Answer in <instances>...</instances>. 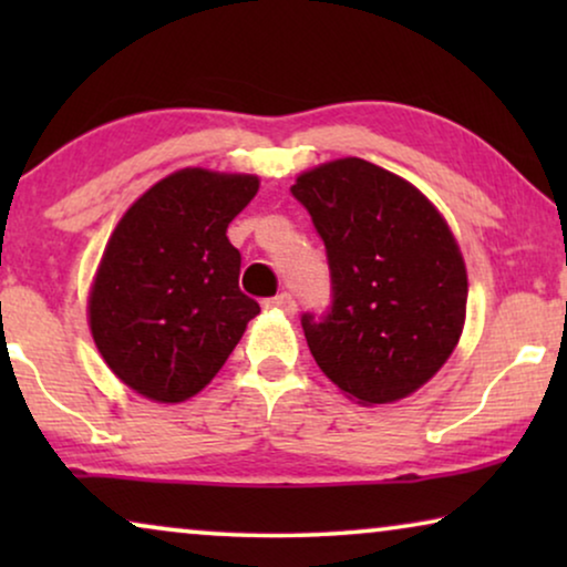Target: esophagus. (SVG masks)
Returning <instances> with one entry per match:
<instances>
[{"instance_id":"obj_1","label":"esophagus","mask_w":567,"mask_h":567,"mask_svg":"<svg viewBox=\"0 0 567 567\" xmlns=\"http://www.w3.org/2000/svg\"><path fill=\"white\" fill-rule=\"evenodd\" d=\"M266 307L268 309H281V312H286V315H293V312H297V299H293L289 291H284V293H278V297L268 299Z\"/></svg>"}]
</instances>
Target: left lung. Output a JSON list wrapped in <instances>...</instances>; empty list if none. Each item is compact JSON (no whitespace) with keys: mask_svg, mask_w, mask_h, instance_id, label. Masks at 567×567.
Masks as SVG:
<instances>
[{"mask_svg":"<svg viewBox=\"0 0 567 567\" xmlns=\"http://www.w3.org/2000/svg\"><path fill=\"white\" fill-rule=\"evenodd\" d=\"M324 245L330 307L305 312L317 367L363 405L408 398L452 355L467 270L446 221L402 177L348 157L291 185Z\"/></svg>","mask_w":567,"mask_h":567,"instance_id":"8db88e82","label":"left lung"}]
</instances>
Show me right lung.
<instances>
[{
    "label": "right lung",
    "instance_id": "add662e5",
    "mask_svg": "<svg viewBox=\"0 0 567 567\" xmlns=\"http://www.w3.org/2000/svg\"><path fill=\"white\" fill-rule=\"evenodd\" d=\"M258 177L181 169L115 227L90 293V328L113 374L144 398L183 402L216 377L260 305L239 289L227 227Z\"/></svg>",
    "mask_w": 567,
    "mask_h": 567
}]
</instances>
